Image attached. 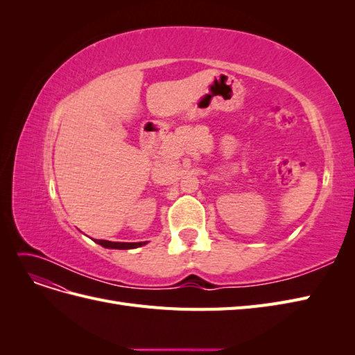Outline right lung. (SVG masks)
Instances as JSON below:
<instances>
[{
	"instance_id": "add662e5",
	"label": "right lung",
	"mask_w": 355,
	"mask_h": 355,
	"mask_svg": "<svg viewBox=\"0 0 355 355\" xmlns=\"http://www.w3.org/2000/svg\"><path fill=\"white\" fill-rule=\"evenodd\" d=\"M105 249H118V250H127V249H135V247L141 245L142 243H112V241H105L99 240L98 241Z\"/></svg>"
}]
</instances>
